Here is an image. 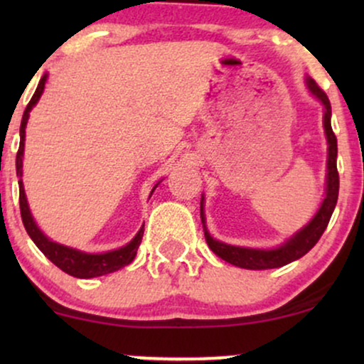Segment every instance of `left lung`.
<instances>
[{"instance_id":"1","label":"left lung","mask_w":364,"mask_h":364,"mask_svg":"<svg viewBox=\"0 0 364 364\" xmlns=\"http://www.w3.org/2000/svg\"><path fill=\"white\" fill-rule=\"evenodd\" d=\"M308 87H310L311 94L318 97L321 104L325 106V116H323V127L325 133H327L328 141V174H327V196H325L323 203H321L320 210L313 217V220L306 228L301 229L294 237H291L286 245L281 248L275 250H252V248H240V246H231L215 241L214 237L208 235L205 228V219H203V207L200 203V217H202L203 231H205V240L208 248L214 252L217 257L223 260L232 263V265L241 267V269L250 270H263V269H277V267H284L287 263L298 260L303 255H306L310 250L318 243V240L327 229L330 217H332L333 208H336L337 196H339V173H337V139L333 133L332 124H330V116H332V109H330V101L323 90L316 85L315 80H308Z\"/></svg>"}]
</instances>
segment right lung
Listing matches in <instances>:
<instances>
[{"label": "right lung", "mask_w": 364, "mask_h": 364, "mask_svg": "<svg viewBox=\"0 0 364 364\" xmlns=\"http://www.w3.org/2000/svg\"><path fill=\"white\" fill-rule=\"evenodd\" d=\"M46 75L41 78L39 85L32 95L31 102L27 104L22 118V124H20V147L18 152H16V176H20L18 188H20V214H22V223L27 229L28 236L32 237V241L37 245V248L43 252L46 257L51 260L54 265L60 267L63 272L73 275V277L78 279H90V277H99V275H106L111 272H116L121 267L128 265V263L133 262L135 258L136 250L141 243V237H144V228L140 229L139 235L133 237L132 241L123 248L114 250V252H107L101 255H90V253H82L78 250L68 248V246H63L58 243H53L51 240H48L43 232L39 231L34 219H32L31 210H28L27 198H25V191L22 185V157H23V141H25V124H27L28 112H31L32 107L36 106L37 101H39L41 94L44 90L46 83Z\"/></svg>", "instance_id": "1"}]
</instances>
